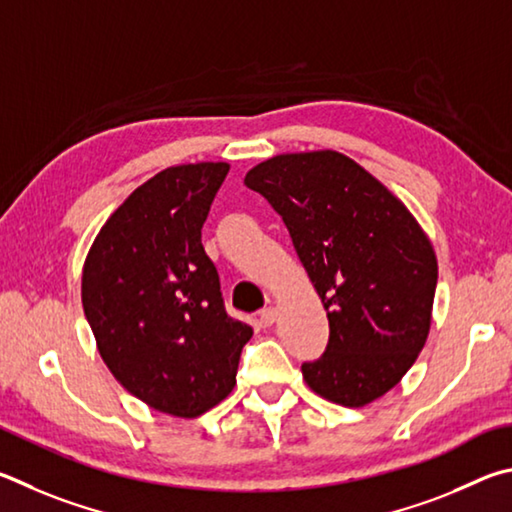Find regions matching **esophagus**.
Listing matches in <instances>:
<instances>
[{
    "mask_svg": "<svg viewBox=\"0 0 512 512\" xmlns=\"http://www.w3.org/2000/svg\"><path fill=\"white\" fill-rule=\"evenodd\" d=\"M258 321H261V326H263V328L272 326L274 321H276V308H274V306H270V308H263V310H261V315H258Z\"/></svg>",
    "mask_w": 512,
    "mask_h": 512,
    "instance_id": "34e87169",
    "label": "esophagus"
}]
</instances>
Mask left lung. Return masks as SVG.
<instances>
[{"label": "left lung", "mask_w": 512, "mask_h": 512, "mask_svg": "<svg viewBox=\"0 0 512 512\" xmlns=\"http://www.w3.org/2000/svg\"><path fill=\"white\" fill-rule=\"evenodd\" d=\"M281 215L328 312L326 353L301 366L335 405L364 407L402 380L427 342L438 281L432 242L409 209L335 150L288 152L245 175Z\"/></svg>", "instance_id": "obj_1"}]
</instances>
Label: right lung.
<instances>
[{
    "mask_svg": "<svg viewBox=\"0 0 512 512\" xmlns=\"http://www.w3.org/2000/svg\"><path fill=\"white\" fill-rule=\"evenodd\" d=\"M229 164L161 170L98 231L83 265V310L107 369L134 398L197 418L229 396L254 330L224 310L202 224Z\"/></svg>",
    "mask_w": 512,
    "mask_h": 512,
    "instance_id": "obj_1",
    "label": "right lung"
}]
</instances>
